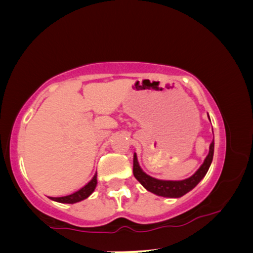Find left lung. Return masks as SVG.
<instances>
[{
    "label": "left lung",
    "instance_id": "1",
    "mask_svg": "<svg viewBox=\"0 0 253 253\" xmlns=\"http://www.w3.org/2000/svg\"><path fill=\"white\" fill-rule=\"evenodd\" d=\"M214 153V142L210 145V151L207 158H205L203 164L196 172L192 175L191 177L183 181H162V179L154 178L149 176L146 173L143 172V169L139 168L138 162H137L136 154L134 155V166H132V172L134 176L137 178L142 185L146 188L147 191L152 192L154 194L165 196V198H179L190 192L192 188L198 185L199 182L202 179L205 174L208 173L210 165H211L213 160Z\"/></svg>",
    "mask_w": 253,
    "mask_h": 253
}]
</instances>
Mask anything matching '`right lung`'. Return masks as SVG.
Returning a JSON list of instances; mask_svg holds the SVG:
<instances>
[{
  "mask_svg": "<svg viewBox=\"0 0 253 253\" xmlns=\"http://www.w3.org/2000/svg\"><path fill=\"white\" fill-rule=\"evenodd\" d=\"M97 185V174L92 177V179L88 184H85L84 187H81L75 193H71L66 196H60V198H51L53 201H57L60 203H76L79 202V201H83L87 199L89 195H90L93 191H95V187Z\"/></svg>",
  "mask_w": 253,
  "mask_h": 253,
  "instance_id": "1",
  "label": "right lung"
}]
</instances>
